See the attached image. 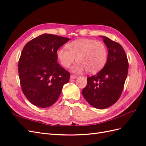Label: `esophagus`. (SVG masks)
Wrapping results in <instances>:
<instances>
[{
  "label": "esophagus",
  "instance_id": "esophagus-1",
  "mask_svg": "<svg viewBox=\"0 0 146 146\" xmlns=\"http://www.w3.org/2000/svg\"><path fill=\"white\" fill-rule=\"evenodd\" d=\"M77 78V76H74V75H71L70 76V80H73V79H75Z\"/></svg>",
  "mask_w": 146,
  "mask_h": 146
}]
</instances>
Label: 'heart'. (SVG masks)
<instances>
[{"label": "heart", "mask_w": 146, "mask_h": 146, "mask_svg": "<svg viewBox=\"0 0 146 146\" xmlns=\"http://www.w3.org/2000/svg\"><path fill=\"white\" fill-rule=\"evenodd\" d=\"M66 48L56 52L57 58L66 68H69L76 60L78 61L72 71L79 73L86 69L90 74L98 72L107 63L108 49L105 44L93 39H78L68 43Z\"/></svg>", "instance_id": "heart-1"}]
</instances>
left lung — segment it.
Returning <instances> with one entry per match:
<instances>
[{"mask_svg":"<svg viewBox=\"0 0 146 146\" xmlns=\"http://www.w3.org/2000/svg\"><path fill=\"white\" fill-rule=\"evenodd\" d=\"M108 50L107 63L95 76L88 77L82 90L84 98L92 107L105 109L120 98L128 74L129 63L123 47L105 36H100Z\"/></svg>","mask_w":146,"mask_h":146,"instance_id":"8db88e82","label":"left lung"}]
</instances>
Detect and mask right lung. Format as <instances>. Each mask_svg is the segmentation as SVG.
I'll use <instances>...</instances> for the list:
<instances>
[{"mask_svg": "<svg viewBox=\"0 0 146 146\" xmlns=\"http://www.w3.org/2000/svg\"><path fill=\"white\" fill-rule=\"evenodd\" d=\"M69 38L44 33L24 46L18 63L21 86L30 103L40 108L58 100L70 74L57 63L56 52Z\"/></svg>", "mask_w": 146, "mask_h": 146, "instance_id": "obj_1", "label": "right lung"}]
</instances>
